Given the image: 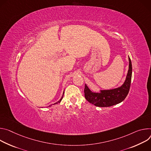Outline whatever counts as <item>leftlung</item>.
Here are the masks:
<instances>
[{
  "label": "left lung",
  "instance_id": "left-lung-1",
  "mask_svg": "<svg viewBox=\"0 0 151 151\" xmlns=\"http://www.w3.org/2000/svg\"><path fill=\"white\" fill-rule=\"evenodd\" d=\"M132 76V64L129 58V70L124 84L119 88L101 91V93L92 92L85 84V97L90 103L97 107H110L120 103L127 97L131 86Z\"/></svg>",
  "mask_w": 151,
  "mask_h": 151
}]
</instances>
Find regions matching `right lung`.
Wrapping results in <instances>:
<instances>
[{
  "mask_svg": "<svg viewBox=\"0 0 151 151\" xmlns=\"http://www.w3.org/2000/svg\"><path fill=\"white\" fill-rule=\"evenodd\" d=\"M63 94H64V92H63V95H62V98H60V99L59 100V101H58V102H57L56 103H55V104H57V103H59L60 101H61V100H62V98H63Z\"/></svg>",
  "mask_w": 151,
  "mask_h": 151,
  "instance_id": "obj_1",
  "label": "right lung"
}]
</instances>
